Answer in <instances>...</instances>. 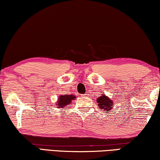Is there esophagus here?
I'll list each match as a JSON object with an SVG mask.
<instances>
[{
  "label": "esophagus",
  "mask_w": 160,
  "mask_h": 160,
  "mask_svg": "<svg viewBox=\"0 0 160 160\" xmlns=\"http://www.w3.org/2000/svg\"><path fill=\"white\" fill-rule=\"evenodd\" d=\"M82 96H83V97H88V94H87V93L83 94V95H82Z\"/></svg>",
  "instance_id": "obj_1"
}]
</instances>
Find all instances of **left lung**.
I'll return each mask as SVG.
<instances>
[{"instance_id":"left-lung-1","label":"left lung","mask_w":160,"mask_h":160,"mask_svg":"<svg viewBox=\"0 0 160 160\" xmlns=\"http://www.w3.org/2000/svg\"><path fill=\"white\" fill-rule=\"evenodd\" d=\"M97 103H98V106L100 107V108L103 109L106 113H108V111H110L111 110L112 108V105H113V102L111 99H109L108 97L106 96L105 95H102L101 97L98 98V99L96 100Z\"/></svg>"}]
</instances>
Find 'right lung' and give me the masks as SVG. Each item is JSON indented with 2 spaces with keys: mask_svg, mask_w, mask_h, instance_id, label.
I'll use <instances>...</instances> for the list:
<instances>
[{
  "mask_svg": "<svg viewBox=\"0 0 160 160\" xmlns=\"http://www.w3.org/2000/svg\"><path fill=\"white\" fill-rule=\"evenodd\" d=\"M75 98H76V97L72 95H61V96L59 97L58 101H57V103H56L55 106H58V108H64V107L66 106L67 105L70 104L71 102H72V100Z\"/></svg>",
  "mask_w": 160,
  "mask_h": 160,
  "instance_id": "1",
  "label": "right lung"
}]
</instances>
